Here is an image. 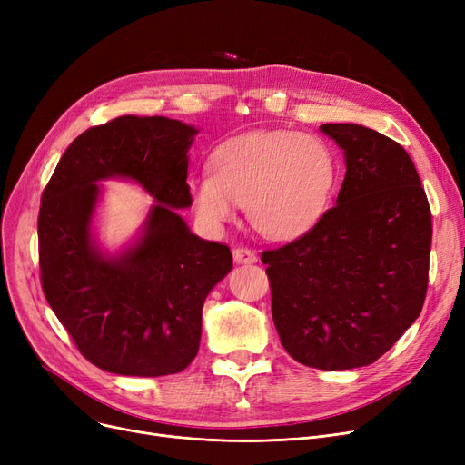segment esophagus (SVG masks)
Listing matches in <instances>:
<instances>
[{
    "instance_id": "obj_1",
    "label": "esophagus",
    "mask_w": 465,
    "mask_h": 465,
    "mask_svg": "<svg viewBox=\"0 0 465 465\" xmlns=\"http://www.w3.org/2000/svg\"><path fill=\"white\" fill-rule=\"evenodd\" d=\"M233 260L237 263H254L258 260V256L249 247H235L233 249Z\"/></svg>"
}]
</instances>
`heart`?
<instances>
[{
    "instance_id": "heart-1",
    "label": "heart",
    "mask_w": 465,
    "mask_h": 465,
    "mask_svg": "<svg viewBox=\"0 0 465 465\" xmlns=\"http://www.w3.org/2000/svg\"><path fill=\"white\" fill-rule=\"evenodd\" d=\"M213 175L192 183L195 211L209 224L247 207L265 237L286 239L311 228L326 211L339 175L331 144L298 132H256L224 143L213 154Z\"/></svg>"
}]
</instances>
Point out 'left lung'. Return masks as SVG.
<instances>
[{
    "instance_id": "8db88e82",
    "label": "left lung",
    "mask_w": 465,
    "mask_h": 465,
    "mask_svg": "<svg viewBox=\"0 0 465 465\" xmlns=\"http://www.w3.org/2000/svg\"><path fill=\"white\" fill-rule=\"evenodd\" d=\"M345 151L337 203L311 230L262 252L284 351L316 370H352L394 347L422 311L431 211L403 146L358 124H322Z\"/></svg>"
}]
</instances>
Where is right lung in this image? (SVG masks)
Masks as SVG:
<instances>
[{"label": "right lung", "instance_id": "add662e5", "mask_svg": "<svg viewBox=\"0 0 465 465\" xmlns=\"http://www.w3.org/2000/svg\"><path fill=\"white\" fill-rule=\"evenodd\" d=\"M195 130L165 116H118L83 132L60 158L37 218L43 294L79 352L109 373L162 377L198 354L202 309L233 267L228 245L190 233L173 207L186 184ZM128 176L159 205L143 239L120 259L89 242L95 180Z\"/></svg>", "mask_w": 465, "mask_h": 465}]
</instances>
